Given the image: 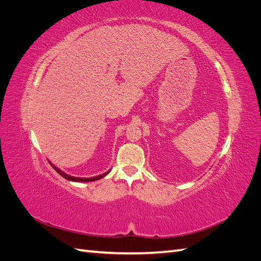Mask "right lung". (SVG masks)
Masks as SVG:
<instances>
[{"label": "right lung", "mask_w": 261, "mask_h": 261, "mask_svg": "<svg viewBox=\"0 0 261 261\" xmlns=\"http://www.w3.org/2000/svg\"><path fill=\"white\" fill-rule=\"evenodd\" d=\"M52 165V164H51ZM52 167L54 168V170L57 171L59 174L61 175V176H63L64 178H66V179H68V180H74V181H93V180H97V179H99V178H102L103 176H106L108 173H105V174H102V175H99V176H96V177H89V178H84V177H74V176H70V175H67L66 173H64L63 171H61L60 169H58L57 167H54V165H52Z\"/></svg>", "instance_id": "right-lung-1"}]
</instances>
